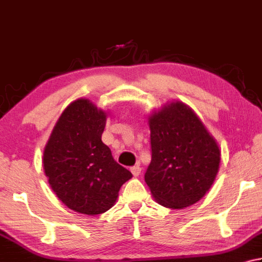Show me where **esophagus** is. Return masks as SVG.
<instances>
[{"mask_svg":"<svg viewBox=\"0 0 262 262\" xmlns=\"http://www.w3.org/2000/svg\"><path fill=\"white\" fill-rule=\"evenodd\" d=\"M141 170H142V169H141V167L138 166V165H136V166H134V167H132V168H130V171H132V173H133V175H134L135 177H137L138 175H140V173H141Z\"/></svg>","mask_w":262,"mask_h":262,"instance_id":"obj_1","label":"esophagus"}]
</instances>
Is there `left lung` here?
Returning <instances> with one entry per match:
<instances>
[{"label":"left lung","instance_id":"8db88e82","mask_svg":"<svg viewBox=\"0 0 262 262\" xmlns=\"http://www.w3.org/2000/svg\"><path fill=\"white\" fill-rule=\"evenodd\" d=\"M148 119L152 159L144 178L153 198L171 209L192 206L217 176L220 151L216 141L182 102L165 105Z\"/></svg>","mask_w":262,"mask_h":262}]
</instances>
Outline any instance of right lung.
I'll return each instance as SVG.
<instances>
[{
  "mask_svg": "<svg viewBox=\"0 0 262 262\" xmlns=\"http://www.w3.org/2000/svg\"><path fill=\"white\" fill-rule=\"evenodd\" d=\"M105 121V112L89 100H77L60 116L45 146L43 165L50 185L76 212H105L133 177L101 140Z\"/></svg>",
  "mask_w": 262,
  "mask_h": 262,
  "instance_id": "right-lung-1",
  "label": "right lung"
}]
</instances>
